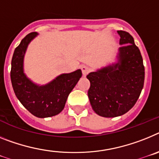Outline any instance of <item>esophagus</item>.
<instances>
[{"label": "esophagus", "mask_w": 159, "mask_h": 159, "mask_svg": "<svg viewBox=\"0 0 159 159\" xmlns=\"http://www.w3.org/2000/svg\"><path fill=\"white\" fill-rule=\"evenodd\" d=\"M81 71H82V74H83V75H86V74H89V70H89V66H85V65H84V66H81Z\"/></svg>", "instance_id": "34e87169"}]
</instances>
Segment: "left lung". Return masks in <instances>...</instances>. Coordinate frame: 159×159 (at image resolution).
<instances>
[{
    "label": "left lung",
    "instance_id": "1",
    "mask_svg": "<svg viewBox=\"0 0 159 159\" xmlns=\"http://www.w3.org/2000/svg\"><path fill=\"white\" fill-rule=\"evenodd\" d=\"M119 62L86 76L90 81L88 97L97 114L114 118L127 113L139 99L144 85L145 68L133 37L118 30Z\"/></svg>",
    "mask_w": 159,
    "mask_h": 159
}]
</instances>
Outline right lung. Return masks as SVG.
<instances>
[{"label": "right lung", "mask_w": 159, "mask_h": 159, "mask_svg": "<svg viewBox=\"0 0 159 159\" xmlns=\"http://www.w3.org/2000/svg\"><path fill=\"white\" fill-rule=\"evenodd\" d=\"M36 35L35 32L26 35L15 49L11 65V82L16 98L25 109L38 118H48L62 111L69 94L82 74L78 70L61 74L44 86L31 82L23 73V58L28 44Z\"/></svg>", "instance_id": "1"}]
</instances>
